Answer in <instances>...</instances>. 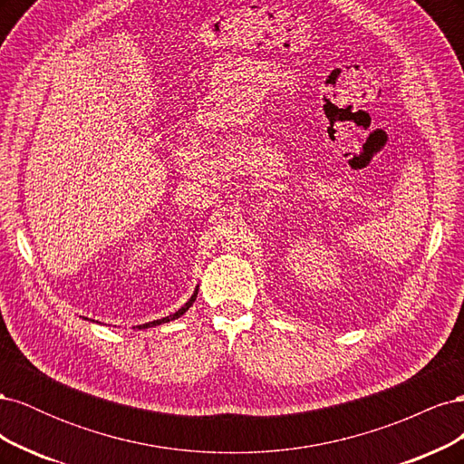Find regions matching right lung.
Segmentation results:
<instances>
[{"instance_id":"obj_1","label":"right lung","mask_w":464,"mask_h":464,"mask_svg":"<svg viewBox=\"0 0 464 464\" xmlns=\"http://www.w3.org/2000/svg\"><path fill=\"white\" fill-rule=\"evenodd\" d=\"M195 298H198V290L193 292V296L189 298V302L184 305V307H179V310L176 312V314H172V315H168V317H162V319H157V321H152V323H145V325H139V329L141 327H150V325H160V323H166V321H172V319H178L179 315H184L189 307H191V304L195 302Z\"/></svg>"}]
</instances>
